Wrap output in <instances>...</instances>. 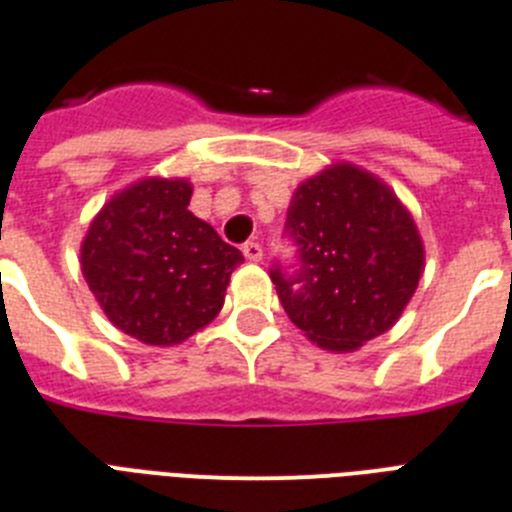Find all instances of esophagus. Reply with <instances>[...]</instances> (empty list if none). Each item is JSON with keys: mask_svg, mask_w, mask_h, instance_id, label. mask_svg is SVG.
<instances>
[{"mask_svg": "<svg viewBox=\"0 0 512 512\" xmlns=\"http://www.w3.org/2000/svg\"><path fill=\"white\" fill-rule=\"evenodd\" d=\"M242 255H245L250 262H260L262 260V247L257 245V242H245V245H242Z\"/></svg>", "mask_w": 512, "mask_h": 512, "instance_id": "esophagus-1", "label": "esophagus"}]
</instances>
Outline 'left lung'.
<instances>
[{"label": "left lung", "instance_id": "1", "mask_svg": "<svg viewBox=\"0 0 512 512\" xmlns=\"http://www.w3.org/2000/svg\"><path fill=\"white\" fill-rule=\"evenodd\" d=\"M285 229L301 270L273 283L288 319L329 352H354L400 319L423 275V239L388 183L334 163L296 188Z\"/></svg>", "mask_w": 512, "mask_h": 512}]
</instances>
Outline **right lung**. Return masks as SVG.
<instances>
[{
  "mask_svg": "<svg viewBox=\"0 0 512 512\" xmlns=\"http://www.w3.org/2000/svg\"><path fill=\"white\" fill-rule=\"evenodd\" d=\"M186 178H140L91 219L81 273L107 319L150 347L186 342L216 319L229 275L245 262L188 211Z\"/></svg>",
  "mask_w": 512,
  "mask_h": 512,
  "instance_id": "add662e5",
  "label": "right lung"
}]
</instances>
